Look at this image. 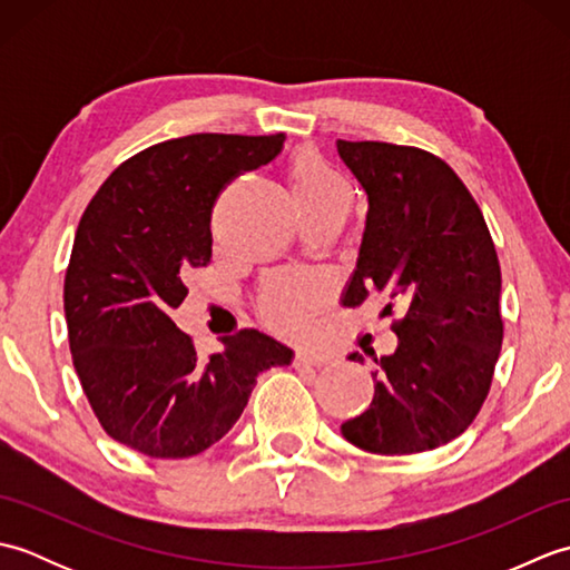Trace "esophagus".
<instances>
[{"instance_id": "obj_1", "label": "esophagus", "mask_w": 570, "mask_h": 570, "mask_svg": "<svg viewBox=\"0 0 570 570\" xmlns=\"http://www.w3.org/2000/svg\"><path fill=\"white\" fill-rule=\"evenodd\" d=\"M328 362H331L328 355H316V353H298L294 357L296 367H323V365H328Z\"/></svg>"}]
</instances>
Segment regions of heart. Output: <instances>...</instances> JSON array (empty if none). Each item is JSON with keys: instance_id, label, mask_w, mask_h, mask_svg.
I'll list each match as a JSON object with an SVG mask.
<instances>
[{"instance_id": "b5f03b06", "label": "heart", "mask_w": 570, "mask_h": 570, "mask_svg": "<svg viewBox=\"0 0 570 570\" xmlns=\"http://www.w3.org/2000/svg\"><path fill=\"white\" fill-rule=\"evenodd\" d=\"M288 186L301 210H321L331 205H347V186L343 176L318 151L301 149L286 168ZM328 298V284L313 274H276L266 278L259 294V313L264 321L286 335H306L316 321V311Z\"/></svg>"}]
</instances>
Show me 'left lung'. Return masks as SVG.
Here are the masks:
<instances>
[{
	"label": "left lung",
	"instance_id": "left-lung-1",
	"mask_svg": "<svg viewBox=\"0 0 570 570\" xmlns=\"http://www.w3.org/2000/svg\"><path fill=\"white\" fill-rule=\"evenodd\" d=\"M337 154L370 203L343 304L384 294L399 335L374 360L370 409L343 435L377 455L431 451L458 439L490 394L504 337L498 249L472 193L435 154L345 139Z\"/></svg>",
	"mask_w": 570,
	"mask_h": 570
}]
</instances>
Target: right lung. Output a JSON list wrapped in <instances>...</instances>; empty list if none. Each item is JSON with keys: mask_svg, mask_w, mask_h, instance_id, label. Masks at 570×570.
I'll return each instance as SVG.
<instances>
[{"mask_svg": "<svg viewBox=\"0 0 570 570\" xmlns=\"http://www.w3.org/2000/svg\"><path fill=\"white\" fill-rule=\"evenodd\" d=\"M266 137L190 135L119 164L85 208L63 284L68 343L105 433L151 458H190L235 426L257 374L292 350L245 328L200 357L171 321L213 257L220 193L282 151Z\"/></svg>", "mask_w": 570, "mask_h": 570, "instance_id": "add662e5", "label": "right lung"}]
</instances>
